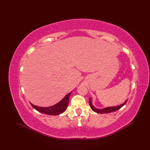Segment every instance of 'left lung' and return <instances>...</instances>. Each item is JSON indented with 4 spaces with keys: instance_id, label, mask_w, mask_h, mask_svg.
<instances>
[{
    "instance_id": "1",
    "label": "left lung",
    "mask_w": 150,
    "mask_h": 150,
    "mask_svg": "<svg viewBox=\"0 0 150 150\" xmlns=\"http://www.w3.org/2000/svg\"><path fill=\"white\" fill-rule=\"evenodd\" d=\"M127 100H128V99H127L124 103L120 105H119V106H112V107H107V108H103V109H98V108H96L95 107L93 106V105L92 104V103H91V98L90 97V100H89V104H90V106L91 108V110H93V111H95V112H96L97 113H111V112H114V111H117L118 110H119L120 108H122L124 104H125L126 103Z\"/></svg>"
}]
</instances>
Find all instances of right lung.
Instances as JSON below:
<instances>
[{
    "mask_svg": "<svg viewBox=\"0 0 150 150\" xmlns=\"http://www.w3.org/2000/svg\"><path fill=\"white\" fill-rule=\"evenodd\" d=\"M71 94V92H70L68 94H67L58 103L50 107H39L35 106V105L31 103V105L34 109H35L40 113L49 115H57L61 114L67 109V107L68 106L69 98Z\"/></svg>",
    "mask_w": 150,
    "mask_h": 150,
    "instance_id": "right-lung-1",
    "label": "right lung"
}]
</instances>
